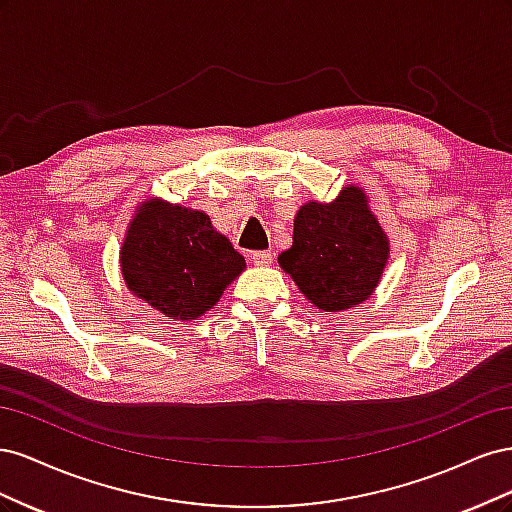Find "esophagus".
<instances>
[{
  "instance_id": "1",
  "label": "esophagus",
  "mask_w": 512,
  "mask_h": 512,
  "mask_svg": "<svg viewBox=\"0 0 512 512\" xmlns=\"http://www.w3.org/2000/svg\"><path fill=\"white\" fill-rule=\"evenodd\" d=\"M271 252H254V256H252V260H254V265H258V267H267V265H271Z\"/></svg>"
}]
</instances>
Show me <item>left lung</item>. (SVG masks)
<instances>
[{
  "instance_id": "obj_1",
  "label": "left lung",
  "mask_w": 512,
  "mask_h": 512,
  "mask_svg": "<svg viewBox=\"0 0 512 512\" xmlns=\"http://www.w3.org/2000/svg\"><path fill=\"white\" fill-rule=\"evenodd\" d=\"M389 254V237L365 190L346 185L331 203L301 205L292 245L277 262L320 312H346L376 290Z\"/></svg>"
}]
</instances>
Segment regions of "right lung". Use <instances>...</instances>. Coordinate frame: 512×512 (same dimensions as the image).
<instances>
[{
    "label": "right lung",
    "mask_w": 512,
    "mask_h": 512,
    "mask_svg": "<svg viewBox=\"0 0 512 512\" xmlns=\"http://www.w3.org/2000/svg\"><path fill=\"white\" fill-rule=\"evenodd\" d=\"M123 282L134 297L173 320H196L245 271V258L209 215L147 198L136 207L119 250Z\"/></svg>",
    "instance_id": "obj_1"
}]
</instances>
